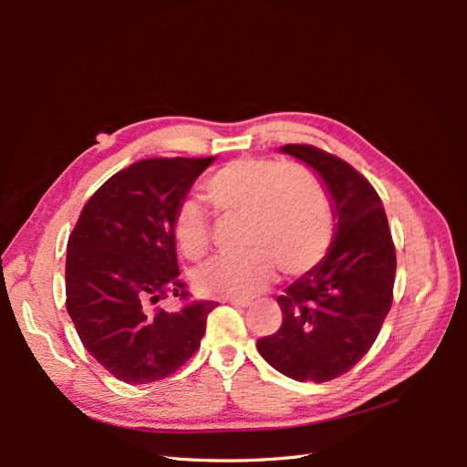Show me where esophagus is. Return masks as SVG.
Listing matches in <instances>:
<instances>
[{"mask_svg":"<svg viewBox=\"0 0 467 467\" xmlns=\"http://www.w3.org/2000/svg\"><path fill=\"white\" fill-rule=\"evenodd\" d=\"M225 302L235 306V307H249V304H251V302H247V300H235V298H228Z\"/></svg>","mask_w":467,"mask_h":467,"instance_id":"esophagus-1","label":"esophagus"}]
</instances>
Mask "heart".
Returning a JSON list of instances; mask_svg holds the SVG:
<instances>
[{
    "instance_id": "heart-1",
    "label": "heart",
    "mask_w": 467,
    "mask_h": 467,
    "mask_svg": "<svg viewBox=\"0 0 467 467\" xmlns=\"http://www.w3.org/2000/svg\"><path fill=\"white\" fill-rule=\"evenodd\" d=\"M206 196L223 216L244 218L242 255L216 257L194 275L204 296L247 300L275 278L304 275L329 249L333 220L321 182L302 165L244 158L206 181ZM173 235L182 255L202 259L210 247V218L196 201L181 202Z\"/></svg>"
}]
</instances>
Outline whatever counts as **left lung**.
<instances>
[{
	"mask_svg": "<svg viewBox=\"0 0 467 467\" xmlns=\"http://www.w3.org/2000/svg\"><path fill=\"white\" fill-rule=\"evenodd\" d=\"M282 153L314 169L331 201L325 257L278 296L282 325L257 341L261 357L296 381L348 372L374 345L393 298L395 247L378 192L355 167L314 146Z\"/></svg>",
	"mask_w": 467,
	"mask_h": 467,
	"instance_id": "obj_1",
	"label": "left lung"
}]
</instances>
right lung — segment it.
Wrapping results in <instances>:
<instances>
[{
	"instance_id": "add662e5",
	"label": "right lung",
	"mask_w": 467,
	"mask_h": 467,
	"mask_svg": "<svg viewBox=\"0 0 467 467\" xmlns=\"http://www.w3.org/2000/svg\"><path fill=\"white\" fill-rule=\"evenodd\" d=\"M216 158H155L112 175L83 206L66 255V307L89 355L126 384H150L185 364L218 304L151 309L179 280L173 218Z\"/></svg>"
}]
</instances>
